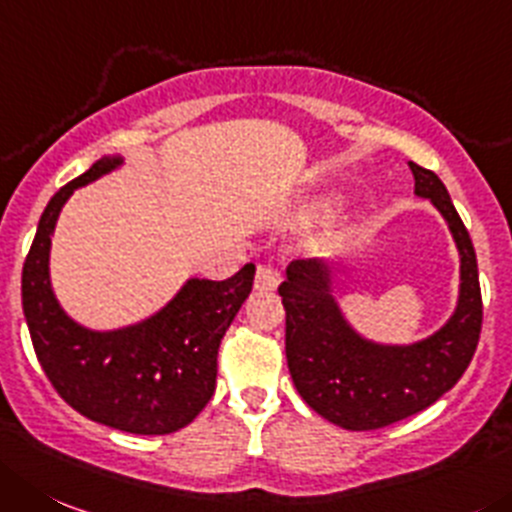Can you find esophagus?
Masks as SVG:
<instances>
[{
	"instance_id": "esophagus-1",
	"label": "esophagus",
	"mask_w": 512,
	"mask_h": 512,
	"mask_svg": "<svg viewBox=\"0 0 512 512\" xmlns=\"http://www.w3.org/2000/svg\"><path fill=\"white\" fill-rule=\"evenodd\" d=\"M280 283V270L275 265H270V262H265V265L257 267V275H255V288L257 290H272L278 288Z\"/></svg>"
}]
</instances>
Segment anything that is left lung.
Wrapping results in <instances>:
<instances>
[{
    "label": "left lung",
    "mask_w": 512,
    "mask_h": 512,
    "mask_svg": "<svg viewBox=\"0 0 512 512\" xmlns=\"http://www.w3.org/2000/svg\"><path fill=\"white\" fill-rule=\"evenodd\" d=\"M414 191L432 199L460 250V303L450 323L414 346H376L343 321L328 293V270L293 262L278 288L285 305V356L313 412L353 432L381 429L422 412L460 381L482 331V295L470 232L434 171L409 161Z\"/></svg>",
    "instance_id": "obj_1"
}]
</instances>
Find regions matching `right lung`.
Wrapping results in <instances>:
<instances>
[{
  "instance_id": "1",
  "label": "right lung",
  "mask_w": 512,
  "mask_h": 512,
  "mask_svg": "<svg viewBox=\"0 0 512 512\" xmlns=\"http://www.w3.org/2000/svg\"><path fill=\"white\" fill-rule=\"evenodd\" d=\"M121 164L105 156L47 202L22 267V310L42 371L75 412L131 434H171L194 422L217 386V351L252 290L255 265L227 280H189L154 318L95 333L62 313L50 288V237L78 186Z\"/></svg>"
}]
</instances>
